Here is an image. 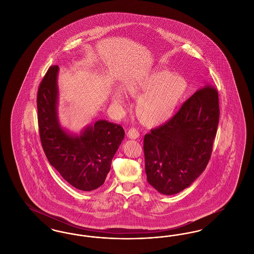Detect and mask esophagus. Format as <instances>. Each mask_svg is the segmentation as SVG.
Listing matches in <instances>:
<instances>
[{
	"label": "esophagus",
	"mask_w": 254,
	"mask_h": 254,
	"mask_svg": "<svg viewBox=\"0 0 254 254\" xmlns=\"http://www.w3.org/2000/svg\"><path fill=\"white\" fill-rule=\"evenodd\" d=\"M139 136H140V133H139V131H138L136 128H134V127H131V128L127 131V137H128L129 139L135 140V139H137Z\"/></svg>",
	"instance_id": "obj_1"
}]
</instances>
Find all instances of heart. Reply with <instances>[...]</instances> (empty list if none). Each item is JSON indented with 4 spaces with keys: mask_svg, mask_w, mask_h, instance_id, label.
I'll list each match as a JSON object with an SVG mask.
<instances>
[{
    "mask_svg": "<svg viewBox=\"0 0 254 254\" xmlns=\"http://www.w3.org/2000/svg\"><path fill=\"white\" fill-rule=\"evenodd\" d=\"M187 87V81L181 76L171 75L166 70H154L129 82L126 85V90L131 96H140L135 106L139 121L154 127L171 118ZM113 102L123 103L119 93H114Z\"/></svg>",
    "mask_w": 254,
    "mask_h": 254,
    "instance_id": "heart-1",
    "label": "heart"
}]
</instances>
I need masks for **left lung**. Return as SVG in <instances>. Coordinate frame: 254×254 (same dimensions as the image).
Wrapping results in <instances>:
<instances>
[{"instance_id": "obj_1", "label": "left lung", "mask_w": 254, "mask_h": 254, "mask_svg": "<svg viewBox=\"0 0 254 254\" xmlns=\"http://www.w3.org/2000/svg\"><path fill=\"white\" fill-rule=\"evenodd\" d=\"M218 91L198 89L179 111L144 138L146 179L165 195L179 193L205 170L219 123Z\"/></svg>"}]
</instances>
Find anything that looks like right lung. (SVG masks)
<instances>
[{
	"instance_id": "obj_1",
	"label": "right lung",
	"mask_w": 254,
	"mask_h": 254,
	"mask_svg": "<svg viewBox=\"0 0 254 254\" xmlns=\"http://www.w3.org/2000/svg\"><path fill=\"white\" fill-rule=\"evenodd\" d=\"M58 65L50 66L37 95L41 143L49 164L75 189L84 191L100 188L111 161L125 137L120 125L99 120L80 134L66 131L58 118Z\"/></svg>"
}]
</instances>
